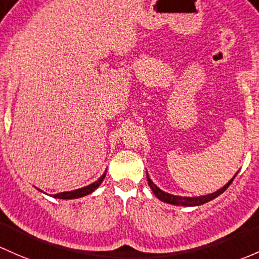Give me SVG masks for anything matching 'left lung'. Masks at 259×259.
I'll return each instance as SVG.
<instances>
[{
  "mask_svg": "<svg viewBox=\"0 0 259 259\" xmlns=\"http://www.w3.org/2000/svg\"><path fill=\"white\" fill-rule=\"evenodd\" d=\"M236 175H237V174H236ZM236 175L233 176V178L231 179L230 181H228L227 184L222 187V189L217 190L216 192H212V194H208L205 196H198V197H182V196L166 194L165 191L160 190L159 187H157L156 185L151 181V179L149 178L148 174H146V179H148V184H149V186H150V189L152 190V192H154V195L156 196L159 200H161L162 202L170 203V205H176V206H200V205H203V203L208 202V201L213 200V198H216L217 196L223 194V192L228 189V186L232 184L233 179L236 178Z\"/></svg>",
  "mask_w": 259,
  "mask_h": 259,
  "instance_id": "8db88e82",
  "label": "left lung"
}]
</instances>
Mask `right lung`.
<instances>
[{
	"instance_id": "obj_1",
	"label": "right lung",
	"mask_w": 259,
	"mask_h": 259,
	"mask_svg": "<svg viewBox=\"0 0 259 259\" xmlns=\"http://www.w3.org/2000/svg\"><path fill=\"white\" fill-rule=\"evenodd\" d=\"M105 175H107V170H105V172L103 174V175L100 176V178L98 179L97 181L93 182V184L88 185V186H85V187H81V189L73 190V191L59 192V194L53 195V197L62 198V200H72V198H79V197H83V196H87V195L92 194V192L95 191V190H97L98 187H99V185L103 182V180H104Z\"/></svg>"
}]
</instances>
